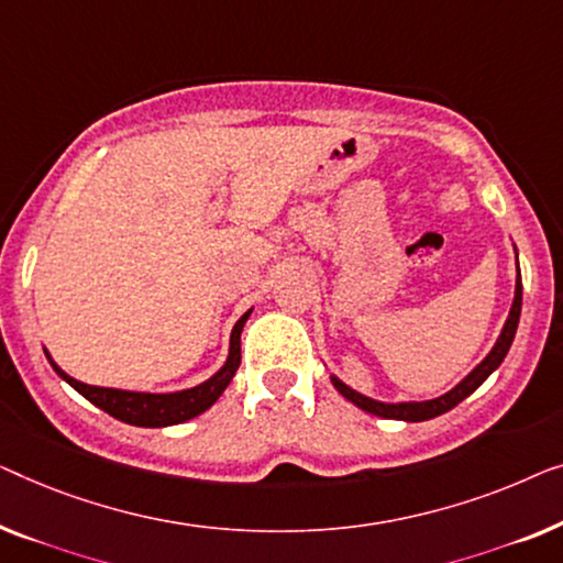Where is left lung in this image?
<instances>
[{
  "mask_svg": "<svg viewBox=\"0 0 563 563\" xmlns=\"http://www.w3.org/2000/svg\"><path fill=\"white\" fill-rule=\"evenodd\" d=\"M520 306H522V283H520V267H518V280H516V298H512V306H510V313H508V321H505V327L500 331V336H497V342L493 350L485 360H482L477 367H474L470 375H466L462 383L456 387H451L449 393L439 395V398L433 400H421V402H383V400H375V398H367V395H362L357 390H352L350 385H344L342 379L336 375H331V385L336 387L339 393L344 395L346 400L354 402V406L367 410L372 416H379V418H395V421H408V423H418V421H429V418H437L441 413H446L454 406H459L466 395H472L477 387L485 383V379L493 375V372L500 367L505 354L510 352V344L512 339H516V331H518V321H520Z\"/></svg>",
  "mask_w": 563,
  "mask_h": 563,
  "instance_id": "left-lung-1",
  "label": "left lung"
}]
</instances>
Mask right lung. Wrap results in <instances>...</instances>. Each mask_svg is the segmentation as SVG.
Returning a JSON list of instances; mask_svg holds the SVG:
<instances>
[{"label":"right lung","instance_id":"1","mask_svg":"<svg viewBox=\"0 0 563 563\" xmlns=\"http://www.w3.org/2000/svg\"><path fill=\"white\" fill-rule=\"evenodd\" d=\"M250 313L252 308L234 323L232 339H229V357L224 364H221V369L213 372L206 383L188 387V390H178V393H134V390H117V387L86 385L81 379L66 375V372L53 362L47 350H45V357L53 364V369L58 372V377L66 379L76 393H81L86 400L104 410V413L114 416L117 421H124L130 426H142V429H163V426H176L201 416L203 410H209L213 402L219 400V395L227 390V385L232 383L234 372L242 362L240 336H242L244 323L250 319Z\"/></svg>","mask_w":563,"mask_h":563}]
</instances>
